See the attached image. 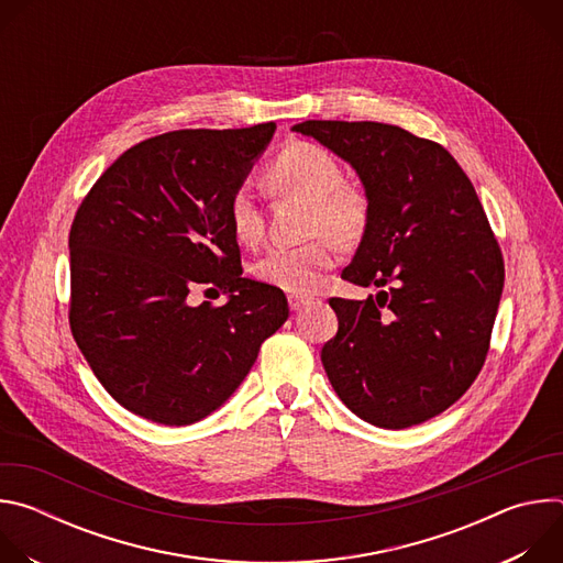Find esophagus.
Segmentation results:
<instances>
[{"label":"esophagus","mask_w":563,"mask_h":563,"mask_svg":"<svg viewBox=\"0 0 563 563\" xmlns=\"http://www.w3.org/2000/svg\"><path fill=\"white\" fill-rule=\"evenodd\" d=\"M309 302H311V298H307V296H289V307H291L294 311L302 309V307L309 305Z\"/></svg>","instance_id":"obj_1"}]
</instances>
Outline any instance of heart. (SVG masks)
<instances>
[{"instance_id": "obj_1", "label": "heart", "mask_w": 563, "mask_h": 563, "mask_svg": "<svg viewBox=\"0 0 563 563\" xmlns=\"http://www.w3.org/2000/svg\"><path fill=\"white\" fill-rule=\"evenodd\" d=\"M267 187L278 196H298L311 205L309 231L320 233L302 245L272 247L256 261L261 283L294 296L313 294L339 263L341 245L356 243L369 227L372 200L365 187L345 180L339 159L313 142L287 144L265 172ZM227 220L240 245L254 247L265 233L263 211L250 187H238L227 200ZM335 235L332 236L331 233Z\"/></svg>"}]
</instances>
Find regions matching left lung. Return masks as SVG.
Instances as JSON below:
<instances>
[{"label": "left lung", "mask_w": 563, "mask_h": 563, "mask_svg": "<svg viewBox=\"0 0 563 563\" xmlns=\"http://www.w3.org/2000/svg\"><path fill=\"white\" fill-rule=\"evenodd\" d=\"M356 169L372 220L343 278L376 298H330L339 332L320 361L363 421L404 430L467 391L490 350L504 256L470 178L437 142L383 122L294 126Z\"/></svg>", "instance_id": "1"}]
</instances>
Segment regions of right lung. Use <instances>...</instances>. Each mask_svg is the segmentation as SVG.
<instances>
[{
    "instance_id": "obj_1",
    "label": "right lung",
    "mask_w": 563,
    "mask_h": 563,
    "mask_svg": "<svg viewBox=\"0 0 563 563\" xmlns=\"http://www.w3.org/2000/svg\"><path fill=\"white\" fill-rule=\"evenodd\" d=\"M276 131L183 129L148 137L98 178L70 224L68 323L129 412L189 426L235 391L289 316L278 287L243 278L227 200ZM220 288L224 306H196Z\"/></svg>"
}]
</instances>
